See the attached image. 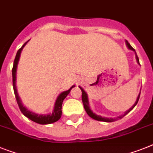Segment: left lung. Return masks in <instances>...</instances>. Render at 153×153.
Returning <instances> with one entry per match:
<instances>
[{
  "label": "left lung",
  "instance_id": "8db88e82",
  "mask_svg": "<svg viewBox=\"0 0 153 153\" xmlns=\"http://www.w3.org/2000/svg\"><path fill=\"white\" fill-rule=\"evenodd\" d=\"M126 43H127V46L128 47V48L130 49V50H132V51H134V49L133 48V47H131L130 45V43H128V41H126ZM136 59H137V61H138V63L139 64V59H138V56H137V54H136ZM79 88H81V90H82V102H83V105H84V108L85 110V111H86V113L88 114V115L90 117H92V119H94V120H100V121H105V122H113V121H114V120H116L117 119H121V118L123 117H124L126 114H128V113L130 112L131 110H132V109L134 108V106H136V104L138 103V100H139V97H140V93L139 95H138V98H137V100H136V102H134V104L133 105V106L131 107L130 109L128 110H127L126 112L124 113V114L123 115V116H120V117H118L117 118H107V117H102L101 116H99V115H96V114H95L94 113H92V110H90V107H89V105H88V96H87V94L85 93V92L84 90H83L82 88H81V87H79Z\"/></svg>",
  "mask_w": 153,
  "mask_h": 153
}]
</instances>
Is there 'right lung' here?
I'll use <instances>...</instances> for the list:
<instances>
[{"label": "right lung", "mask_w": 153, "mask_h": 153, "mask_svg": "<svg viewBox=\"0 0 153 153\" xmlns=\"http://www.w3.org/2000/svg\"><path fill=\"white\" fill-rule=\"evenodd\" d=\"M28 42V41H27ZM25 43L24 45L21 48L19 49L17 53H16V56H15V61H14V65L13 68H12V82H13V88H14V92H15V99H16V101H17V103L19 105V107L21 110V112L24 115H25L26 117H28L29 119H30L31 120H33L34 122L37 123V124H52V123H54L56 121L61 118V114H62V111H61V108H62V103L63 100L66 98V96L69 94L71 89L74 87V85H73L71 88H70V89H68V91H65V92H61V94L59 95V96L57 97L56 102H55L54 105V110L53 111L52 114H47V115H40V114H37L35 113L31 112L30 110H29L28 109H26L25 106H23L21 100H20V98H19V95L17 93V89H16V86H15V75H16V69H17V65L18 62H19V57H20V53H21V51L22 50V48L24 47L25 44L27 43Z\"/></svg>", "instance_id": "right-lung-1"}]
</instances>
